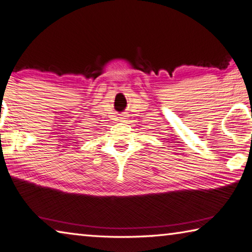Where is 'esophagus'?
Segmentation results:
<instances>
[{
	"label": "esophagus",
	"instance_id": "34e87169",
	"mask_svg": "<svg viewBox=\"0 0 252 252\" xmlns=\"http://www.w3.org/2000/svg\"><path fill=\"white\" fill-rule=\"evenodd\" d=\"M124 118H125V117H124V116H122V117H121V119H124Z\"/></svg>",
	"mask_w": 252,
	"mask_h": 252
}]
</instances>
